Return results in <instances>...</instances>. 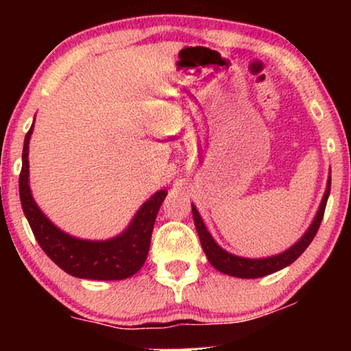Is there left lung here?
<instances>
[{"mask_svg": "<svg viewBox=\"0 0 351 351\" xmlns=\"http://www.w3.org/2000/svg\"><path fill=\"white\" fill-rule=\"evenodd\" d=\"M329 193H330V179L328 180V189H326L323 201H321L318 214H316L313 223L310 225L308 232L300 238L299 243H295L294 246L287 249L286 252L280 254V256H273L267 258H243L223 251V249L214 241L208 230H206L203 220H201L195 206H191V210H193V220L196 225V232H198L201 246H203L206 256H208V261L210 262V265H213L215 270L222 271L225 275L237 276V278H262V276L270 275V273L281 270V268H285L287 265H291V263L294 262L295 258H299L302 256V252L310 246V243L313 241L316 233H318L321 220H323Z\"/></svg>", "mask_w": 351, "mask_h": 351, "instance_id": "1", "label": "left lung"}]
</instances>
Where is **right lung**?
Here are the masks:
<instances>
[{
    "label": "right lung",
    "instance_id": "1",
    "mask_svg": "<svg viewBox=\"0 0 351 351\" xmlns=\"http://www.w3.org/2000/svg\"><path fill=\"white\" fill-rule=\"evenodd\" d=\"M32 129L27 132L22 152V171L19 176V193L23 214L30 223L46 256L62 270L76 278L88 280L113 281L124 280L141 270L145 262L153 225H155L158 210L166 198V191L161 190L152 196L138 209L129 228L119 237L108 241H84L70 237L56 228L46 215L38 208L28 186V142Z\"/></svg>",
    "mask_w": 351,
    "mask_h": 351
}]
</instances>
